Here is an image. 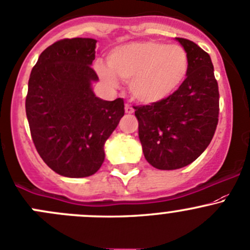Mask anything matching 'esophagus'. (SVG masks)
I'll return each instance as SVG.
<instances>
[{
    "label": "esophagus",
    "instance_id": "34e87169",
    "mask_svg": "<svg viewBox=\"0 0 250 250\" xmlns=\"http://www.w3.org/2000/svg\"><path fill=\"white\" fill-rule=\"evenodd\" d=\"M125 113H133L134 112V108L132 107V105H125Z\"/></svg>",
    "mask_w": 250,
    "mask_h": 250
}]
</instances>
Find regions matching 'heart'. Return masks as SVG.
<instances>
[{"label": "heart", "mask_w": 250, "mask_h": 250, "mask_svg": "<svg viewBox=\"0 0 250 250\" xmlns=\"http://www.w3.org/2000/svg\"><path fill=\"white\" fill-rule=\"evenodd\" d=\"M99 77L111 85L118 77L129 83L135 100L146 105L161 103L176 93L189 71V56L177 43L144 40L113 48L107 56V66L96 63Z\"/></svg>", "instance_id": "b5f03b06"}]
</instances>
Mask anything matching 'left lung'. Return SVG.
Wrapping results in <instances>:
<instances>
[{
	"mask_svg": "<svg viewBox=\"0 0 250 250\" xmlns=\"http://www.w3.org/2000/svg\"><path fill=\"white\" fill-rule=\"evenodd\" d=\"M189 71L178 90L161 103L135 106L143 152L157 169L192 164L211 142L219 122V85L209 53L183 38Z\"/></svg>",
	"mask_w": 250,
	"mask_h": 250,
	"instance_id": "obj_1",
	"label": "left lung"
}]
</instances>
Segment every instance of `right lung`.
Here are the masks:
<instances>
[{
    "label": "right lung",
    "mask_w": 250,
    "mask_h": 250,
    "mask_svg": "<svg viewBox=\"0 0 250 250\" xmlns=\"http://www.w3.org/2000/svg\"><path fill=\"white\" fill-rule=\"evenodd\" d=\"M96 40L63 39L41 52L28 83L25 111L39 155L56 173L89 177L105 160L104 145L125 115L118 98L94 94Z\"/></svg>",
    "instance_id": "obj_1"
}]
</instances>
